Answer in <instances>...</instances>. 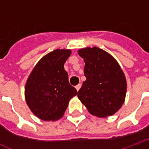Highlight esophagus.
Wrapping results in <instances>:
<instances>
[{
    "label": "esophagus",
    "mask_w": 149,
    "mask_h": 149,
    "mask_svg": "<svg viewBox=\"0 0 149 149\" xmlns=\"http://www.w3.org/2000/svg\"><path fill=\"white\" fill-rule=\"evenodd\" d=\"M81 84H77V85L76 86V89H77V91H79V89L81 88Z\"/></svg>",
    "instance_id": "34e87169"
}]
</instances>
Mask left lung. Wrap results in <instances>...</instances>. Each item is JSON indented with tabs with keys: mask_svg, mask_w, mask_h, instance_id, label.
Wrapping results in <instances>:
<instances>
[{
	"mask_svg": "<svg viewBox=\"0 0 149 149\" xmlns=\"http://www.w3.org/2000/svg\"><path fill=\"white\" fill-rule=\"evenodd\" d=\"M84 59L86 81L77 97L92 115L107 117L117 112L126 96V78L115 58L97 47L78 51Z\"/></svg>",
	"mask_w": 149,
	"mask_h": 149,
	"instance_id": "8db88e82",
	"label": "left lung"
}]
</instances>
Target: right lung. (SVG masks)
Listing matches in <instances>:
<instances>
[{
    "label": "right lung",
    "instance_id": "add662e5",
    "mask_svg": "<svg viewBox=\"0 0 149 149\" xmlns=\"http://www.w3.org/2000/svg\"><path fill=\"white\" fill-rule=\"evenodd\" d=\"M69 49H56L40 60L28 78L24 96L34 115L43 120L61 118L77 91L68 82L64 65Z\"/></svg>",
    "mask_w": 149,
    "mask_h": 149
}]
</instances>
